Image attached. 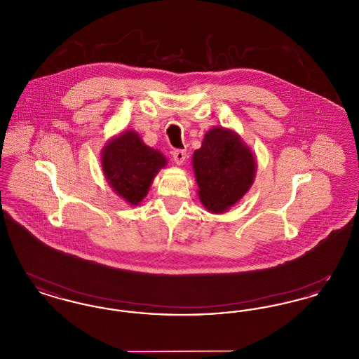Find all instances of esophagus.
I'll return each mask as SVG.
<instances>
[{
  "label": "esophagus",
  "mask_w": 359,
  "mask_h": 359,
  "mask_svg": "<svg viewBox=\"0 0 359 359\" xmlns=\"http://www.w3.org/2000/svg\"><path fill=\"white\" fill-rule=\"evenodd\" d=\"M186 151L184 149H173L172 151V157H173V161L176 163V164H183L184 163V160H186Z\"/></svg>",
  "instance_id": "1"
}]
</instances>
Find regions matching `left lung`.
I'll use <instances>...</instances> for the list:
<instances>
[{"label":"left lung","instance_id":"1","mask_svg":"<svg viewBox=\"0 0 359 359\" xmlns=\"http://www.w3.org/2000/svg\"><path fill=\"white\" fill-rule=\"evenodd\" d=\"M199 198L207 210L221 214L249 191L256 175L255 156L239 137L223 128L205 133L192 157Z\"/></svg>","mask_w":359,"mask_h":359}]
</instances>
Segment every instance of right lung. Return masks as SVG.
I'll return each mask as SVG.
<instances>
[{"label": "right lung", "mask_w": 359, "mask_h": 359, "mask_svg": "<svg viewBox=\"0 0 359 359\" xmlns=\"http://www.w3.org/2000/svg\"><path fill=\"white\" fill-rule=\"evenodd\" d=\"M165 164V157L147 147L132 130L111 140L102 152L104 177L120 196L133 205L144 199L154 175Z\"/></svg>", "instance_id": "right-lung-1"}]
</instances>
